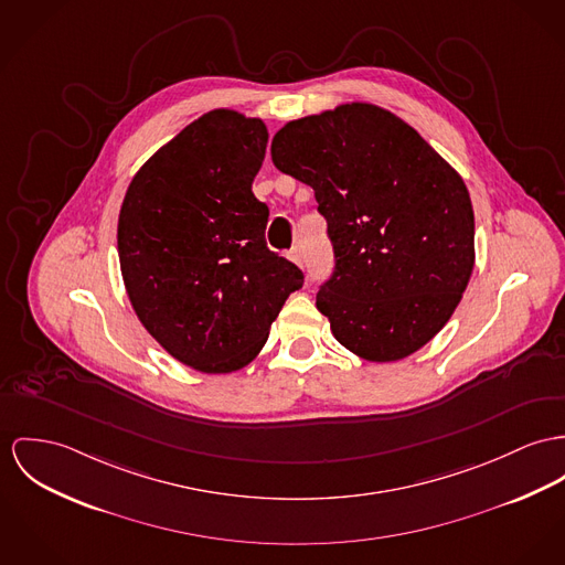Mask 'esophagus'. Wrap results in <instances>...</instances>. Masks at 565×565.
<instances>
[{
  "instance_id": "esophagus-1",
  "label": "esophagus",
  "mask_w": 565,
  "mask_h": 565,
  "mask_svg": "<svg viewBox=\"0 0 565 565\" xmlns=\"http://www.w3.org/2000/svg\"><path fill=\"white\" fill-rule=\"evenodd\" d=\"M288 258L295 262L297 266H303V252H301V247H295V249H290V254H288Z\"/></svg>"
}]
</instances>
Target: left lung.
Returning a JSON list of instances; mask_svg holds the SVG:
<instances>
[{
	"label": "left lung",
	"mask_w": 565,
	"mask_h": 565,
	"mask_svg": "<svg viewBox=\"0 0 565 565\" xmlns=\"http://www.w3.org/2000/svg\"><path fill=\"white\" fill-rule=\"evenodd\" d=\"M270 157L313 189L329 223L335 273L316 307L335 340L372 363L426 347L476 266L462 175L411 125L363 100L286 122Z\"/></svg>",
	"instance_id": "left-lung-1"
}]
</instances>
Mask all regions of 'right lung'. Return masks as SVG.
Masks as SVG:
<instances>
[{
	"label": "right lung",
	"mask_w": 565,
	"mask_h": 565,
	"mask_svg": "<svg viewBox=\"0 0 565 565\" xmlns=\"http://www.w3.org/2000/svg\"><path fill=\"white\" fill-rule=\"evenodd\" d=\"M268 129L213 109L161 146L132 175L118 217L130 305L175 361L230 374L249 365L290 292L292 262L268 252V209L252 184Z\"/></svg>",
	"instance_id": "1"
}]
</instances>
